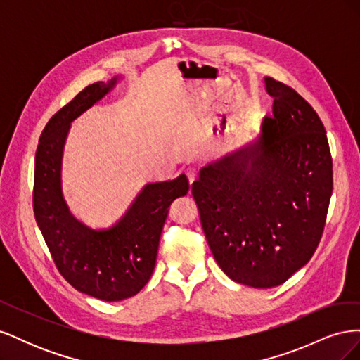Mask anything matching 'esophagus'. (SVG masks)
I'll list each match as a JSON object with an SVG mask.
<instances>
[{"mask_svg":"<svg viewBox=\"0 0 360 360\" xmlns=\"http://www.w3.org/2000/svg\"><path fill=\"white\" fill-rule=\"evenodd\" d=\"M198 167H195V165H192V167H186L184 168V174H186L188 176V179H189V183H192L195 179L198 177Z\"/></svg>","mask_w":360,"mask_h":360,"instance_id":"1","label":"esophagus"}]
</instances>
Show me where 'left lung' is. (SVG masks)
I'll return each instance as SVG.
<instances>
[{
    "instance_id": "left-lung-1",
    "label": "left lung",
    "mask_w": 360,
    "mask_h": 360,
    "mask_svg": "<svg viewBox=\"0 0 360 360\" xmlns=\"http://www.w3.org/2000/svg\"><path fill=\"white\" fill-rule=\"evenodd\" d=\"M274 97L255 144L201 169L192 183L216 263L238 284L271 288L317 249L333 189L326 129L314 108L266 76Z\"/></svg>"
}]
</instances>
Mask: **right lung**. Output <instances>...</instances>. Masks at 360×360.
I'll list each match as a JSON object with an SVG mask.
<instances>
[{"label":"right lung","instance_id":"right-lung-1","mask_svg":"<svg viewBox=\"0 0 360 360\" xmlns=\"http://www.w3.org/2000/svg\"><path fill=\"white\" fill-rule=\"evenodd\" d=\"M111 82H94L53 114L36 151L32 209L53 263L78 291L105 302L135 296L155 270L163 224L171 202L186 195L184 174L148 183L127 213L108 230H91L70 214L61 193V156L70 122L110 91Z\"/></svg>","mask_w":360,"mask_h":360}]
</instances>
